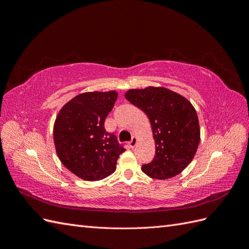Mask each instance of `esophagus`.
I'll use <instances>...</instances> for the list:
<instances>
[{
  "mask_svg": "<svg viewBox=\"0 0 249 249\" xmlns=\"http://www.w3.org/2000/svg\"><path fill=\"white\" fill-rule=\"evenodd\" d=\"M136 143H137V137L133 136V137H132V140L129 142V146H130L131 148H134L135 145H136Z\"/></svg>",
  "mask_w": 249,
  "mask_h": 249,
  "instance_id": "esophagus-1",
  "label": "esophagus"
}]
</instances>
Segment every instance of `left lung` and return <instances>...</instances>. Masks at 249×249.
Segmentation results:
<instances>
[{
    "label": "left lung",
    "instance_id": "1",
    "mask_svg": "<svg viewBox=\"0 0 249 249\" xmlns=\"http://www.w3.org/2000/svg\"><path fill=\"white\" fill-rule=\"evenodd\" d=\"M124 96L145 113L153 129L156 155L152 162L142 165V171L158 179L178 176L193 160L200 140L192 104L164 87L131 89Z\"/></svg>",
    "mask_w": 249,
    "mask_h": 249
}]
</instances>
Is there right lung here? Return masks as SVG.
Here are the masks:
<instances>
[{"label": "right lung", "mask_w": 249, "mask_h": 249, "mask_svg": "<svg viewBox=\"0 0 249 249\" xmlns=\"http://www.w3.org/2000/svg\"><path fill=\"white\" fill-rule=\"evenodd\" d=\"M117 95L116 91L81 93L58 113L54 124L56 152L64 166L80 178L109 177L125 150L104 124Z\"/></svg>", "instance_id": "1"}]
</instances>
